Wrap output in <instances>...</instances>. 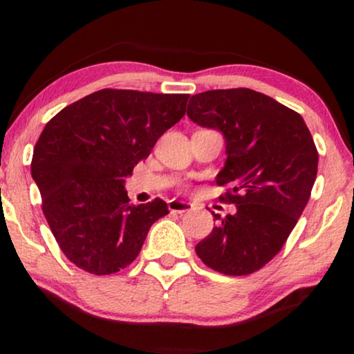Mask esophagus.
Segmentation results:
<instances>
[{
	"instance_id": "1",
	"label": "esophagus",
	"mask_w": 354,
	"mask_h": 354,
	"mask_svg": "<svg viewBox=\"0 0 354 354\" xmlns=\"http://www.w3.org/2000/svg\"><path fill=\"white\" fill-rule=\"evenodd\" d=\"M193 205L187 201H180V200H171L169 201V211L171 212H185V211H192Z\"/></svg>"
}]
</instances>
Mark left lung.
Instances as JSON below:
<instances>
[{"instance_id":"obj_1","label":"left lung","mask_w":354,"mask_h":354,"mask_svg":"<svg viewBox=\"0 0 354 354\" xmlns=\"http://www.w3.org/2000/svg\"><path fill=\"white\" fill-rule=\"evenodd\" d=\"M187 115L225 138L227 159L217 174L227 187L221 201L235 205L221 217L196 254L225 275L259 270L282 250L306 207L319 154L298 113L250 88L209 90L192 96Z\"/></svg>"}]
</instances>
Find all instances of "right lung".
I'll return each mask as SVG.
<instances>
[{
  "label": "right lung",
  "mask_w": 354,
  "mask_h": 354,
  "mask_svg": "<svg viewBox=\"0 0 354 354\" xmlns=\"http://www.w3.org/2000/svg\"><path fill=\"white\" fill-rule=\"evenodd\" d=\"M190 95L104 88L66 106L33 148L32 177L66 258L95 275L127 268L169 214L161 198L130 205L124 178L185 115Z\"/></svg>",
  "instance_id": "right-lung-1"
}]
</instances>
